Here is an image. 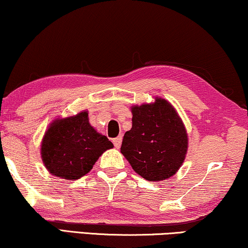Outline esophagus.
<instances>
[{"label":"esophagus","mask_w":248,"mask_h":248,"mask_svg":"<svg viewBox=\"0 0 248 248\" xmlns=\"http://www.w3.org/2000/svg\"><path fill=\"white\" fill-rule=\"evenodd\" d=\"M121 142H123V137H121V136H119V137H117V138L113 139V144H114V147H116V148H119L120 147Z\"/></svg>","instance_id":"esophagus-1"}]
</instances>
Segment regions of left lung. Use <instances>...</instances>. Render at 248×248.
<instances>
[{
	"label": "left lung",
	"instance_id": "1",
	"mask_svg": "<svg viewBox=\"0 0 248 248\" xmlns=\"http://www.w3.org/2000/svg\"><path fill=\"white\" fill-rule=\"evenodd\" d=\"M132 127L125 131L120 152L136 173L147 181L173 176L186 159L189 139L186 125L169 101L132 106Z\"/></svg>",
	"mask_w": 248,
	"mask_h": 248
}]
</instances>
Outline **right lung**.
Instances as JSON below:
<instances>
[{"label": "right lung", "mask_w": 248, "mask_h": 248, "mask_svg": "<svg viewBox=\"0 0 248 248\" xmlns=\"http://www.w3.org/2000/svg\"><path fill=\"white\" fill-rule=\"evenodd\" d=\"M113 144L89 123L88 111L57 118L45 132L41 159L48 172L65 180L88 174L101 155Z\"/></svg>", "instance_id": "right-lung-1"}]
</instances>
